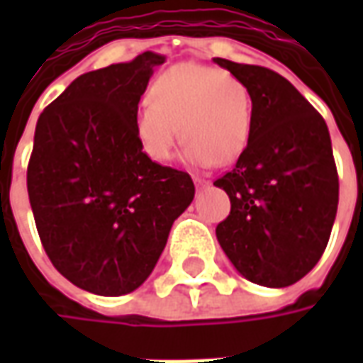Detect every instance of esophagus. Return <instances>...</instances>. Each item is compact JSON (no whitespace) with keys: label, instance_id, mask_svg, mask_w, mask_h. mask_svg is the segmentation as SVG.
<instances>
[{"label":"esophagus","instance_id":"obj_1","mask_svg":"<svg viewBox=\"0 0 363 363\" xmlns=\"http://www.w3.org/2000/svg\"><path fill=\"white\" fill-rule=\"evenodd\" d=\"M194 182H196V186L200 190L206 189V186H210V181H206V179H202V177H194Z\"/></svg>","mask_w":363,"mask_h":363}]
</instances>
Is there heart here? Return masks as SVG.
Returning <instances> with one entry per match:
<instances>
[{
	"mask_svg": "<svg viewBox=\"0 0 363 363\" xmlns=\"http://www.w3.org/2000/svg\"><path fill=\"white\" fill-rule=\"evenodd\" d=\"M134 126L142 150L153 161L173 157L181 132L186 163L229 165L251 140V89L225 69L177 64L161 72L151 83L150 96L135 104Z\"/></svg>",
	"mask_w": 363,
	"mask_h": 363,
	"instance_id": "1",
	"label": "heart"
}]
</instances>
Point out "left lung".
<instances>
[{
  "instance_id": "1",
  "label": "left lung",
  "mask_w": 363,
  "mask_h": 363,
  "mask_svg": "<svg viewBox=\"0 0 363 363\" xmlns=\"http://www.w3.org/2000/svg\"><path fill=\"white\" fill-rule=\"evenodd\" d=\"M213 62L251 89L252 132L235 169L213 182L231 212L216 228L237 272L286 288L313 270L327 249L338 208V174L327 122L272 69Z\"/></svg>"
}]
</instances>
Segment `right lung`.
Instances as JSON below:
<instances>
[{
    "label": "right lung",
    "instance_id": "obj_1",
    "mask_svg": "<svg viewBox=\"0 0 363 363\" xmlns=\"http://www.w3.org/2000/svg\"><path fill=\"white\" fill-rule=\"evenodd\" d=\"M165 56L79 75L36 122L27 189L43 247L77 288L124 296L142 286L173 221L194 198L189 173L151 161L134 112Z\"/></svg>",
    "mask_w": 363,
    "mask_h": 363
}]
</instances>
